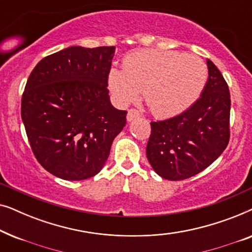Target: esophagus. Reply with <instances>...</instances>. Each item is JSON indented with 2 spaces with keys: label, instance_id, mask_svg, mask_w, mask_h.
I'll return each mask as SVG.
<instances>
[{
  "label": "esophagus",
  "instance_id": "34e87169",
  "mask_svg": "<svg viewBox=\"0 0 252 252\" xmlns=\"http://www.w3.org/2000/svg\"><path fill=\"white\" fill-rule=\"evenodd\" d=\"M140 116H141V113L139 112V110L129 109L128 110V113H127V120H128V122H132L133 119L139 118Z\"/></svg>",
  "mask_w": 252,
  "mask_h": 252
}]
</instances>
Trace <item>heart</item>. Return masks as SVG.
<instances>
[{
	"label": "heart",
	"instance_id": "b5f03b06",
	"mask_svg": "<svg viewBox=\"0 0 252 252\" xmlns=\"http://www.w3.org/2000/svg\"><path fill=\"white\" fill-rule=\"evenodd\" d=\"M208 65L197 56L179 51L142 50L129 54L123 70L108 74L110 91L122 104L143 101L156 118H171L197 101L208 81Z\"/></svg>",
	"mask_w": 252,
	"mask_h": 252
}]
</instances>
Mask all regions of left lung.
Masks as SVG:
<instances>
[{"label": "left lung", "instance_id": "left-lung-1", "mask_svg": "<svg viewBox=\"0 0 252 252\" xmlns=\"http://www.w3.org/2000/svg\"><path fill=\"white\" fill-rule=\"evenodd\" d=\"M209 79L201 97L180 115L151 122L147 158L155 172L171 181L194 177L228 146L230 94L221 72L206 61Z\"/></svg>", "mask_w": 252, "mask_h": 252}]
</instances>
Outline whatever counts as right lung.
Listing matches in <instances>:
<instances>
[{
	"label": "right lung",
	"mask_w": 252,
	"mask_h": 252,
	"mask_svg": "<svg viewBox=\"0 0 252 252\" xmlns=\"http://www.w3.org/2000/svg\"><path fill=\"white\" fill-rule=\"evenodd\" d=\"M116 47H70L41 60L22 97V119L36 160L64 180L102 170L125 110L110 103L108 74Z\"/></svg>",
	"instance_id": "obj_1"
}]
</instances>
